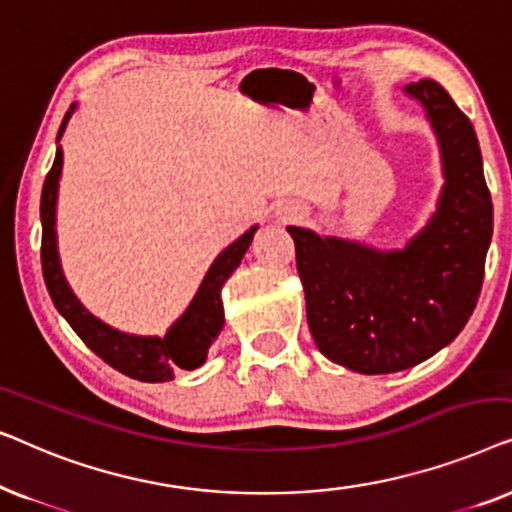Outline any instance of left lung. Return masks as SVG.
Listing matches in <instances>:
<instances>
[{
    "label": "left lung",
    "mask_w": 512,
    "mask_h": 512,
    "mask_svg": "<svg viewBox=\"0 0 512 512\" xmlns=\"http://www.w3.org/2000/svg\"><path fill=\"white\" fill-rule=\"evenodd\" d=\"M438 137L445 184L408 247L380 251L289 226L319 352L363 375L412 368L457 338L478 303L494 209L475 130L433 79L405 86Z\"/></svg>",
    "instance_id": "1"
}]
</instances>
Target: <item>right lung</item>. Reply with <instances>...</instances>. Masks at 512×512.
Returning a JSON list of instances; mask_svg holds the SVG:
<instances>
[{"mask_svg":"<svg viewBox=\"0 0 512 512\" xmlns=\"http://www.w3.org/2000/svg\"><path fill=\"white\" fill-rule=\"evenodd\" d=\"M76 104L62 118L58 142L72 118ZM62 174V146L55 151L51 172L46 174L44 191H41V270H44L46 289L51 293L53 305L74 328V333L100 356L104 363L116 368L118 373L139 382H167L174 380L179 370H195L207 359L209 347L223 328V303L221 289L226 279L233 275L237 265L247 254L256 228L221 251L202 279L198 293L186 307V312L174 321L163 338H146V335L121 333L93 317L69 289L60 268L58 237H55V202H58V181Z\"/></svg>","mask_w":512,"mask_h":512,"instance_id":"add662e5","label":"right lung"}]
</instances>
